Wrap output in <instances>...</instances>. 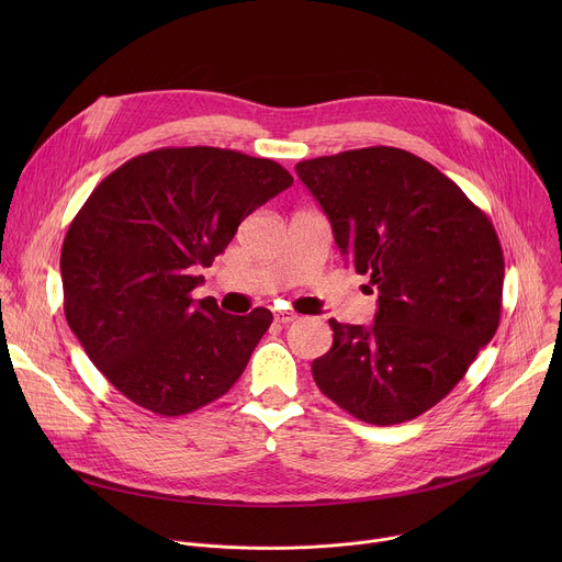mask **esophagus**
Wrapping results in <instances>:
<instances>
[{"mask_svg": "<svg viewBox=\"0 0 562 562\" xmlns=\"http://www.w3.org/2000/svg\"><path fill=\"white\" fill-rule=\"evenodd\" d=\"M273 317L278 325H289V323H293V319H297V313H293L289 308H273Z\"/></svg>", "mask_w": 562, "mask_h": 562, "instance_id": "esophagus-1", "label": "esophagus"}]
</instances>
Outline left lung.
Masks as SVG:
<instances>
[{
	"label": "left lung",
	"mask_w": 562,
	"mask_h": 562,
	"mask_svg": "<svg viewBox=\"0 0 562 562\" xmlns=\"http://www.w3.org/2000/svg\"><path fill=\"white\" fill-rule=\"evenodd\" d=\"M297 178L340 254L378 289L371 327L329 319L313 380L338 407L386 427L418 418L496 334L505 260L490 217L423 157L369 146L304 159Z\"/></svg>",
	"instance_id": "1"
}]
</instances>
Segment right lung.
Wrapping results in <instances>:
<instances>
[{
  "instance_id": "1",
  "label": "right lung",
  "mask_w": 562,
  "mask_h": 562,
  "mask_svg": "<svg viewBox=\"0 0 562 562\" xmlns=\"http://www.w3.org/2000/svg\"><path fill=\"white\" fill-rule=\"evenodd\" d=\"M293 184L273 159L167 146L104 178L61 247L64 313L91 362L131 403L184 416L222 397L273 323L193 300L195 276L239 222Z\"/></svg>"
}]
</instances>
